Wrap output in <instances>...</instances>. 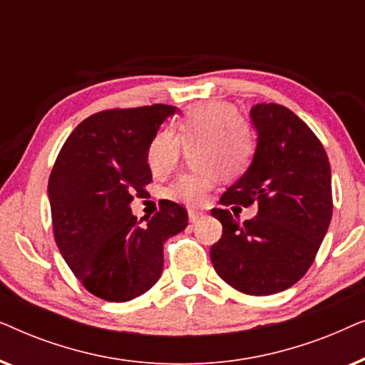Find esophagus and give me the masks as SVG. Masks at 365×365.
<instances>
[{
    "label": "esophagus",
    "mask_w": 365,
    "mask_h": 365,
    "mask_svg": "<svg viewBox=\"0 0 365 365\" xmlns=\"http://www.w3.org/2000/svg\"><path fill=\"white\" fill-rule=\"evenodd\" d=\"M187 217H189V222H197L199 219L202 217V212H199V211H189V212H187Z\"/></svg>",
    "instance_id": "esophagus-1"
}]
</instances>
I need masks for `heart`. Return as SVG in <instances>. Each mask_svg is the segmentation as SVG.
I'll return each instance as SVG.
<instances>
[{
  "label": "heart",
  "mask_w": 365,
  "mask_h": 365,
  "mask_svg": "<svg viewBox=\"0 0 365 365\" xmlns=\"http://www.w3.org/2000/svg\"><path fill=\"white\" fill-rule=\"evenodd\" d=\"M196 171L182 174L164 189V197L187 206H201L222 178H236L251 163L254 138L247 123L237 116L236 108L224 101L199 103L184 113L171 129L154 134L148 146L149 171L156 178L171 174L181 159L182 146L192 148Z\"/></svg>",
  "instance_id": "obj_1"
}]
</instances>
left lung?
Returning a JSON list of instances; mask_svg holds the SVG:
<instances>
[{"instance_id": "1", "label": "left lung", "mask_w": 365, "mask_h": 365, "mask_svg": "<svg viewBox=\"0 0 365 365\" xmlns=\"http://www.w3.org/2000/svg\"><path fill=\"white\" fill-rule=\"evenodd\" d=\"M256 151L221 204L259 211L242 224L227 209H212L222 236L211 247L222 281L251 296L294 286L316 257L332 217L331 166L321 141L281 104L251 108Z\"/></svg>"}]
</instances>
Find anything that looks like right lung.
I'll return each mask as SVG.
<instances>
[{"instance_id":"1","label":"right lung","mask_w":365,"mask_h":365,"mask_svg":"<svg viewBox=\"0 0 365 365\" xmlns=\"http://www.w3.org/2000/svg\"><path fill=\"white\" fill-rule=\"evenodd\" d=\"M176 106L154 104L93 114L69 134L49 176L54 241L94 296L126 302L161 277L163 246L187 226V212L164 199L139 224L133 194L153 181L148 146Z\"/></svg>"}]
</instances>
